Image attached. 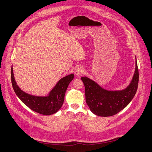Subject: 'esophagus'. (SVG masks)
Returning a JSON list of instances; mask_svg holds the SVG:
<instances>
[{
    "label": "esophagus",
    "instance_id": "esophagus-1",
    "mask_svg": "<svg viewBox=\"0 0 152 152\" xmlns=\"http://www.w3.org/2000/svg\"><path fill=\"white\" fill-rule=\"evenodd\" d=\"M84 73V68H78L77 69H76V70L75 71V75L76 76H79L81 75Z\"/></svg>",
    "mask_w": 152,
    "mask_h": 152
}]
</instances>
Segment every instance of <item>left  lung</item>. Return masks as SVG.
<instances>
[{
	"label": "left lung",
	"instance_id": "1",
	"mask_svg": "<svg viewBox=\"0 0 152 152\" xmlns=\"http://www.w3.org/2000/svg\"><path fill=\"white\" fill-rule=\"evenodd\" d=\"M81 79L85 86L86 102L91 112L99 116H112L125 108L136 93L139 81L136 59L135 71L130 84L122 90H107L86 76L82 77Z\"/></svg>",
	"mask_w": 152,
	"mask_h": 152
}]
</instances>
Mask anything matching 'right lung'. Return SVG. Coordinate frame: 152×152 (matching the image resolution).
<instances>
[{
    "label": "right lung",
    "mask_w": 152,
    "mask_h": 152,
    "mask_svg": "<svg viewBox=\"0 0 152 152\" xmlns=\"http://www.w3.org/2000/svg\"><path fill=\"white\" fill-rule=\"evenodd\" d=\"M11 77L14 91L24 104L39 114L51 115L56 113L62 106L65 92L69 84L74 78V75L71 74L61 78L46 96H33L22 91L16 84L14 76L12 65Z\"/></svg>",
    "instance_id": "1"
}]
</instances>
